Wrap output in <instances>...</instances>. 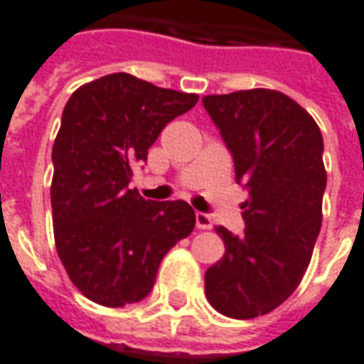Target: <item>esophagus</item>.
<instances>
[{"label":"esophagus","mask_w":364,"mask_h":364,"mask_svg":"<svg viewBox=\"0 0 364 364\" xmlns=\"http://www.w3.org/2000/svg\"><path fill=\"white\" fill-rule=\"evenodd\" d=\"M195 222H197L198 230H210L213 228V218L205 213H197L195 214Z\"/></svg>","instance_id":"esophagus-1"}]
</instances>
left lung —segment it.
Listing matches in <instances>:
<instances>
[{
	"mask_svg": "<svg viewBox=\"0 0 364 364\" xmlns=\"http://www.w3.org/2000/svg\"><path fill=\"white\" fill-rule=\"evenodd\" d=\"M203 105L234 158L236 183L250 195L244 234L216 228L226 252L206 271V298L224 316L250 320L281 306L308 269L321 228L323 138L281 91L206 95Z\"/></svg>",
	"mask_w": 364,
	"mask_h": 364,
	"instance_id": "1",
	"label": "left lung"
}]
</instances>
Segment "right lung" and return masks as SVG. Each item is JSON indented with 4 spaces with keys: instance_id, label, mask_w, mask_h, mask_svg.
Wrapping results in <instances>:
<instances>
[{
    "instance_id": "1",
    "label": "right lung",
    "mask_w": 364,
    "mask_h": 364,
    "mask_svg": "<svg viewBox=\"0 0 364 364\" xmlns=\"http://www.w3.org/2000/svg\"><path fill=\"white\" fill-rule=\"evenodd\" d=\"M198 95L111 74L75 90L52 148V222L60 261L83 296L109 308L150 294L159 263L195 228L185 200H146L132 167Z\"/></svg>"
}]
</instances>
